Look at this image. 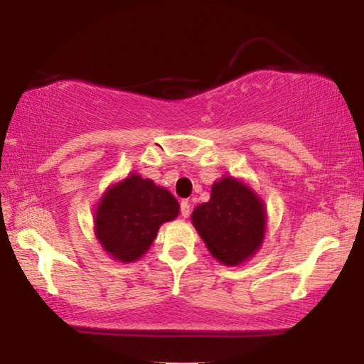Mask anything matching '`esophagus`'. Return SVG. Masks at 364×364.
Returning a JSON list of instances; mask_svg holds the SVG:
<instances>
[{
    "mask_svg": "<svg viewBox=\"0 0 364 364\" xmlns=\"http://www.w3.org/2000/svg\"><path fill=\"white\" fill-rule=\"evenodd\" d=\"M181 215L183 218H187L188 215H191V203H188L187 200L181 202Z\"/></svg>",
    "mask_w": 364,
    "mask_h": 364,
    "instance_id": "esophagus-1",
    "label": "esophagus"
}]
</instances>
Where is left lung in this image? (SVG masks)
<instances>
[{
    "mask_svg": "<svg viewBox=\"0 0 364 364\" xmlns=\"http://www.w3.org/2000/svg\"><path fill=\"white\" fill-rule=\"evenodd\" d=\"M192 223L208 252L223 265L235 267L262 247L267 210L247 183L223 177L212 186L210 200L192 212Z\"/></svg>",
    "mask_w": 364,
    "mask_h": 364,
    "instance_id": "8db88e82",
    "label": "left lung"
}]
</instances>
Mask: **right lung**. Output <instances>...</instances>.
Here are the masks:
<instances>
[{"mask_svg": "<svg viewBox=\"0 0 364 364\" xmlns=\"http://www.w3.org/2000/svg\"><path fill=\"white\" fill-rule=\"evenodd\" d=\"M178 215V202L151 178L131 173L104 192L94 217L99 243L114 260L131 263L156 240L159 227Z\"/></svg>", "mask_w": 364, "mask_h": 364, "instance_id": "right-lung-1", "label": "right lung"}]
</instances>
